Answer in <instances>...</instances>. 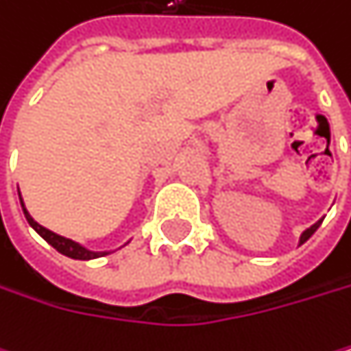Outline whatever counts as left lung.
<instances>
[{"mask_svg":"<svg viewBox=\"0 0 351 351\" xmlns=\"http://www.w3.org/2000/svg\"><path fill=\"white\" fill-rule=\"evenodd\" d=\"M320 222H322V218H320L318 222H314L312 227H308V229H306V231H304V233L300 235V245H302V243H306V241H308V239H310V237H312V235L316 233V229L320 227Z\"/></svg>","mask_w":351,"mask_h":351,"instance_id":"obj_1","label":"left lung"}]
</instances>
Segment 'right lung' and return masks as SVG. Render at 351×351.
<instances>
[{
    "mask_svg": "<svg viewBox=\"0 0 351 351\" xmlns=\"http://www.w3.org/2000/svg\"><path fill=\"white\" fill-rule=\"evenodd\" d=\"M18 195H20V191H18ZM20 206H22V212H24V216H27V220H29L31 227H33V229H35L51 247H56L60 254H64V256H68V258H72V260H93V258H101V256L112 254V252H91V250H87L85 245L77 243V241H72V239H68V237H62V235H58V233H53V231L41 227V224L29 214L27 206H24V202H22V195H20Z\"/></svg>",
    "mask_w": 351,
    "mask_h": 351,
    "instance_id": "1",
    "label": "right lung"
}]
</instances>
